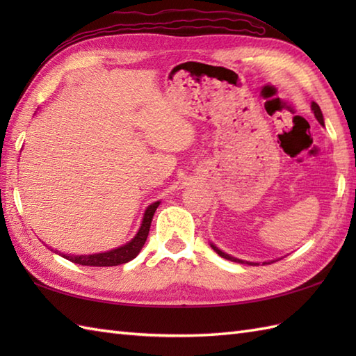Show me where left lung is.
Segmentation results:
<instances>
[{"label": "left lung", "instance_id": "obj_1", "mask_svg": "<svg viewBox=\"0 0 356 356\" xmlns=\"http://www.w3.org/2000/svg\"><path fill=\"white\" fill-rule=\"evenodd\" d=\"M312 110H314V113H315V118L318 119V122L320 124H323L324 125V120H323V113H321V110H320V107H318V104L316 102H312ZM213 246V249L214 251L222 257V259H226V260H231V261H236V263H246V264H251V266H257V263H249V261H243V260H238V259H234V257H231V255H228V254H225V252H222L220 249L218 248H216L214 245H211ZM268 264V263H266Z\"/></svg>", "mask_w": 356, "mask_h": 356}]
</instances>
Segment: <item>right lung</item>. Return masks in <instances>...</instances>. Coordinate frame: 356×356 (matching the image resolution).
Wrapping results in <instances>:
<instances>
[{"mask_svg": "<svg viewBox=\"0 0 356 356\" xmlns=\"http://www.w3.org/2000/svg\"><path fill=\"white\" fill-rule=\"evenodd\" d=\"M159 203L161 202H156V203H153V205H149L147 208L140 229L138 234H136V237L130 241V243H127L118 249H113V251H108V252H102V254L63 255V257L73 263L82 264V266H118V264H122V263L133 260L134 257L139 254L142 246L145 245L148 232H149L151 220H153V216L156 213V208L159 207Z\"/></svg>", "mask_w": 356, "mask_h": 356, "instance_id": "right-lung-1", "label": "right lung"}]
</instances>
